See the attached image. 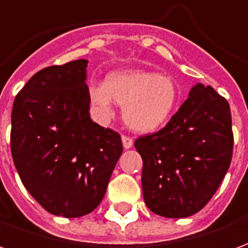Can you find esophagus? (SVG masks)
Instances as JSON below:
<instances>
[{"label": "esophagus", "mask_w": 248, "mask_h": 248, "mask_svg": "<svg viewBox=\"0 0 248 248\" xmlns=\"http://www.w3.org/2000/svg\"><path fill=\"white\" fill-rule=\"evenodd\" d=\"M122 143H124V149H130L133 146V140L130 137H126V135H122Z\"/></svg>", "instance_id": "34e87169"}]
</instances>
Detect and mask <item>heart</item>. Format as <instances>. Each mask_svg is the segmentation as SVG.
<instances>
[{
  "mask_svg": "<svg viewBox=\"0 0 248 248\" xmlns=\"http://www.w3.org/2000/svg\"><path fill=\"white\" fill-rule=\"evenodd\" d=\"M87 93L101 118H111L114 102L118 103L124 108L126 124L142 134L161 129L171 117L178 101V89L171 78L142 70L111 73L105 83H90Z\"/></svg>",
  "mask_w": 248,
  "mask_h": 248,
  "instance_id": "obj_1",
  "label": "heart"
}]
</instances>
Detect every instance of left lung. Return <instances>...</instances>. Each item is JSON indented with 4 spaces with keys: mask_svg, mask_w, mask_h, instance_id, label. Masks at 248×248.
Returning <instances> with one entry per match:
<instances>
[{
    "mask_svg": "<svg viewBox=\"0 0 248 248\" xmlns=\"http://www.w3.org/2000/svg\"><path fill=\"white\" fill-rule=\"evenodd\" d=\"M134 146L143 161L146 206L165 218L194 215L213 198L231 163L229 102L211 86L197 83L169 124Z\"/></svg>",
    "mask_w": 248,
    "mask_h": 248,
    "instance_id": "obj_1",
    "label": "left lung"
}]
</instances>
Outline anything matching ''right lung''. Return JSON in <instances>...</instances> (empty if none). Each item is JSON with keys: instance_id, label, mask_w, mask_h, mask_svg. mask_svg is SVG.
<instances>
[{"instance_id": "add662e5", "label": "right lung", "mask_w": 248, "mask_h": 248, "mask_svg": "<svg viewBox=\"0 0 248 248\" xmlns=\"http://www.w3.org/2000/svg\"><path fill=\"white\" fill-rule=\"evenodd\" d=\"M86 67V60H77L35 73L12 110L19 178L46 211L65 218L98 207L124 151L117 131L90 118Z\"/></svg>"}]
</instances>
